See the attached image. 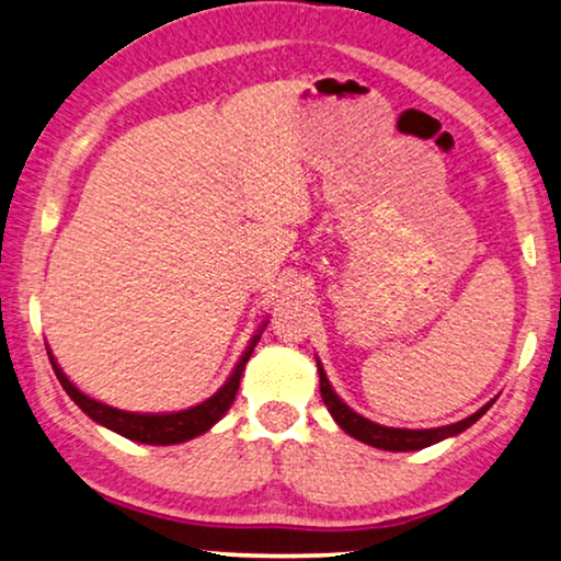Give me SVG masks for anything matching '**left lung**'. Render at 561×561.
Returning a JSON list of instances; mask_svg holds the SVG:
<instances>
[{"mask_svg": "<svg viewBox=\"0 0 561 561\" xmlns=\"http://www.w3.org/2000/svg\"><path fill=\"white\" fill-rule=\"evenodd\" d=\"M318 374H320L322 401H325V407L330 409V414H333V420L341 424V430L348 432L351 437L366 442V445H370V447L391 449V453H409V449H422V447L435 445V442L460 435L462 430H468L470 424H476L480 416H483L488 409H491V404H485L483 409H478L476 414H470L468 420L447 424V427H437V430L381 427V424L366 420V416L353 412V409L345 404V401H341V397H337V393L333 391V386H330L325 370H322V366H320V360H318Z\"/></svg>", "mask_w": 561, "mask_h": 561, "instance_id": "1", "label": "left lung"}]
</instances>
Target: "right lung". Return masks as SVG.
<instances>
[{
	"label": "right lung",
	"instance_id": "obj_1",
	"mask_svg": "<svg viewBox=\"0 0 561 561\" xmlns=\"http://www.w3.org/2000/svg\"><path fill=\"white\" fill-rule=\"evenodd\" d=\"M264 328H266V322H264ZM259 337H262V330H259V333L249 341L241 360L236 363L231 378H228V381L220 386V389L213 393L210 399H205L198 407L183 409V412H172V414H137V412H122V409L101 404V401L85 397L83 391H78L76 386L68 381V376L62 374L53 356H50V363H53L55 376H58V381L62 389H66L68 397L73 399L93 422L104 424L106 430H112V432H116V435H122L126 439L145 442V445H178V442L193 439V437L203 435V432H208L213 424H216L220 416L231 409L236 391H239L241 374H243V368H247V360L251 358V353H254V345L259 343Z\"/></svg>",
	"mask_w": 561,
	"mask_h": 561
}]
</instances>
